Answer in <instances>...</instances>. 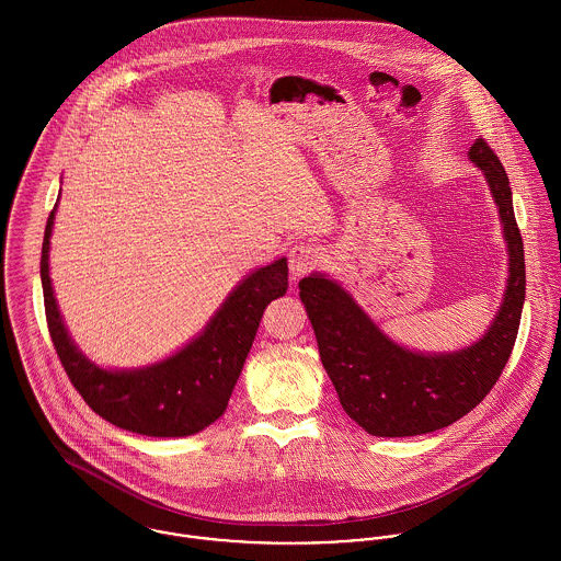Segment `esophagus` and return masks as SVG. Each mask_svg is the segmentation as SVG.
Wrapping results in <instances>:
<instances>
[{"mask_svg":"<svg viewBox=\"0 0 561 561\" xmlns=\"http://www.w3.org/2000/svg\"><path fill=\"white\" fill-rule=\"evenodd\" d=\"M321 250L316 243H296L289 250V272L294 276H307L320 263Z\"/></svg>","mask_w":561,"mask_h":561,"instance_id":"obj_1","label":"esophagus"}]
</instances>
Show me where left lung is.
I'll return each mask as SVG.
<instances>
[{
    "mask_svg": "<svg viewBox=\"0 0 561 561\" xmlns=\"http://www.w3.org/2000/svg\"><path fill=\"white\" fill-rule=\"evenodd\" d=\"M469 160L485 176L510 256L501 307L476 343L456 352H414L387 336L330 276L313 272L298 285L339 401L371 436H419L456 423L490 393L512 354L525 302L523 238L510 179L485 140H476Z\"/></svg>",
    "mask_w": 561,
    "mask_h": 561,
    "instance_id": "1",
    "label": "left lung"
}]
</instances>
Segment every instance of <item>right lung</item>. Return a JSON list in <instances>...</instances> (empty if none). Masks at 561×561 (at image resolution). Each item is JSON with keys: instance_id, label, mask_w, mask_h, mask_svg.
<instances>
[{"instance_id": "add662e5", "label": "right lung", "mask_w": 561, "mask_h": 561, "mask_svg": "<svg viewBox=\"0 0 561 561\" xmlns=\"http://www.w3.org/2000/svg\"><path fill=\"white\" fill-rule=\"evenodd\" d=\"M49 214L41 256L45 316L60 363L83 401L105 421L156 438L192 436L227 410L265 307L285 296L287 259L250 272L227 296L198 336L160 363L136 369H103L81 354L60 316L51 278L49 243L56 220Z\"/></svg>"}]
</instances>
